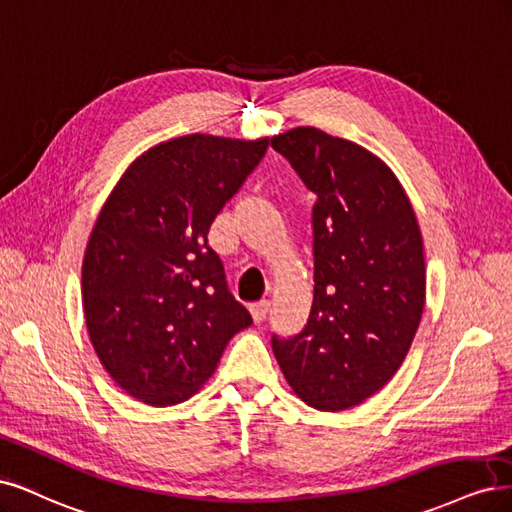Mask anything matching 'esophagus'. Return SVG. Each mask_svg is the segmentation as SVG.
Masks as SVG:
<instances>
[{"instance_id":"1","label":"esophagus","mask_w":512,"mask_h":512,"mask_svg":"<svg viewBox=\"0 0 512 512\" xmlns=\"http://www.w3.org/2000/svg\"><path fill=\"white\" fill-rule=\"evenodd\" d=\"M268 310H270V304H268V302H257V304H253V306H251V317H253V323H255V325H259V323L266 321V317H268Z\"/></svg>"}]
</instances>
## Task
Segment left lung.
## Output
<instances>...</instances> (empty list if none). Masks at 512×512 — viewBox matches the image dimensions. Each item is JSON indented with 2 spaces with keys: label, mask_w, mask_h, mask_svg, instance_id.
I'll return each instance as SVG.
<instances>
[{
  "label": "left lung",
  "mask_w": 512,
  "mask_h": 512,
  "mask_svg": "<svg viewBox=\"0 0 512 512\" xmlns=\"http://www.w3.org/2000/svg\"><path fill=\"white\" fill-rule=\"evenodd\" d=\"M310 191L315 298L306 327L272 351L298 398L323 412L383 389L417 334L425 259L417 214L387 163L317 127L272 136Z\"/></svg>",
  "instance_id": "8db88e82"
}]
</instances>
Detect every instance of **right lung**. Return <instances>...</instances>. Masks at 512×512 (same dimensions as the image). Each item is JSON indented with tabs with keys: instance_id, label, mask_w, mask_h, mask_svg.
<instances>
[{
	"instance_id": "add662e5",
	"label": "right lung",
	"mask_w": 512,
	"mask_h": 512,
	"mask_svg": "<svg viewBox=\"0 0 512 512\" xmlns=\"http://www.w3.org/2000/svg\"><path fill=\"white\" fill-rule=\"evenodd\" d=\"M268 142L210 134L159 142L129 163L97 214L82 308L102 366L134 400L155 408L189 400L253 323L227 291L208 229Z\"/></svg>"
}]
</instances>
